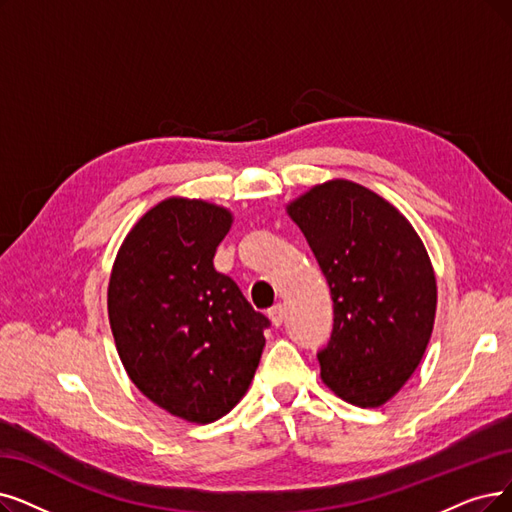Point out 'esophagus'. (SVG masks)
<instances>
[{"label": "esophagus", "instance_id": "esophagus-1", "mask_svg": "<svg viewBox=\"0 0 512 512\" xmlns=\"http://www.w3.org/2000/svg\"><path fill=\"white\" fill-rule=\"evenodd\" d=\"M269 319H271V323H273L275 327H279V325L283 323L285 311H283L281 304H277V306H273V309H269Z\"/></svg>", "mask_w": 512, "mask_h": 512}]
</instances>
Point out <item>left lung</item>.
<instances>
[{"mask_svg": "<svg viewBox=\"0 0 512 512\" xmlns=\"http://www.w3.org/2000/svg\"><path fill=\"white\" fill-rule=\"evenodd\" d=\"M330 285L334 330L321 380L359 407H380L416 372L433 334L437 281L418 233L391 203L330 180L288 206Z\"/></svg>", "mask_w": 512, "mask_h": 512, "instance_id": "1", "label": "left lung"}]
</instances>
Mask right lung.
Instances as JSON below:
<instances>
[{
    "instance_id": "add662e5",
    "label": "right lung",
    "mask_w": 512,
    "mask_h": 512,
    "mask_svg": "<svg viewBox=\"0 0 512 512\" xmlns=\"http://www.w3.org/2000/svg\"><path fill=\"white\" fill-rule=\"evenodd\" d=\"M233 216L170 197L142 216L117 252L107 304L121 363L172 416L210 424L248 391L271 321L214 269Z\"/></svg>"
}]
</instances>
